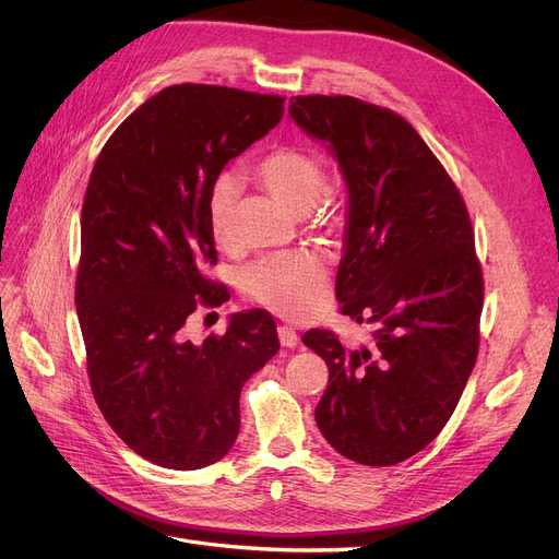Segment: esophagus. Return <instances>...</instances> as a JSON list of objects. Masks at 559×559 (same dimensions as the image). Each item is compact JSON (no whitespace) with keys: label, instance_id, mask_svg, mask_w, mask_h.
<instances>
[{"label":"esophagus","instance_id":"esophagus-1","mask_svg":"<svg viewBox=\"0 0 559 559\" xmlns=\"http://www.w3.org/2000/svg\"><path fill=\"white\" fill-rule=\"evenodd\" d=\"M278 340H281V346H285V348H295L299 344V335L292 326H281L278 329Z\"/></svg>","mask_w":559,"mask_h":559}]
</instances>
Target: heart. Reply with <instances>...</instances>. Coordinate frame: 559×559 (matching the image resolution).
I'll return each mask as SVG.
<instances>
[{"label": "heart", "instance_id": "obj_1", "mask_svg": "<svg viewBox=\"0 0 559 559\" xmlns=\"http://www.w3.org/2000/svg\"><path fill=\"white\" fill-rule=\"evenodd\" d=\"M253 176L264 190L297 215L314 209V203L329 188L326 167L314 154L299 146H278L264 154L253 165ZM238 197L240 183L233 174H219L209 188L205 215H209V228L217 245L230 240ZM242 285L253 301L283 317L301 319L326 299L329 262L310 249L274 253L251 264L242 276Z\"/></svg>", "mask_w": 559, "mask_h": 559}]
</instances>
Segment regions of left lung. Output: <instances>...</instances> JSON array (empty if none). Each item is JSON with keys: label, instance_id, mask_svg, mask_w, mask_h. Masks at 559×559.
<instances>
[{"label": "left lung", "instance_id": "left-lung-1", "mask_svg": "<svg viewBox=\"0 0 559 559\" xmlns=\"http://www.w3.org/2000/svg\"><path fill=\"white\" fill-rule=\"evenodd\" d=\"M289 117L329 144L348 192L335 297L371 324L348 350L331 331L304 344L329 365L314 419L344 457L390 466L442 432L474 371L483 272L451 176L401 115L356 97H292Z\"/></svg>", "mask_w": 559, "mask_h": 559}]
</instances>
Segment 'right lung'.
Here are the masks:
<instances>
[{"label": "right lung", "mask_w": 559, "mask_h": 559, "mask_svg": "<svg viewBox=\"0 0 559 559\" xmlns=\"http://www.w3.org/2000/svg\"><path fill=\"white\" fill-rule=\"evenodd\" d=\"M283 97L169 85L117 127L81 211L76 314L87 376L108 426L176 472L222 460L240 432V392L278 350L267 310L230 314L201 344L194 310L228 301L203 276L217 262L205 197L224 165L283 117Z\"/></svg>", "instance_id": "add662e5"}]
</instances>
